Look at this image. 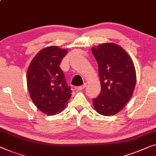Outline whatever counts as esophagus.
<instances>
[{
	"mask_svg": "<svg viewBox=\"0 0 156 156\" xmlns=\"http://www.w3.org/2000/svg\"><path fill=\"white\" fill-rule=\"evenodd\" d=\"M86 84H83V85H82V86H80V87H78L77 88H76V89L78 90V91H81V90H83V89H84V88L86 87Z\"/></svg>",
	"mask_w": 156,
	"mask_h": 156,
	"instance_id": "34e87169",
	"label": "esophagus"
}]
</instances>
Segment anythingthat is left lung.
I'll return each mask as SVG.
<instances>
[{
  "label": "left lung",
  "instance_id": "1",
  "mask_svg": "<svg viewBox=\"0 0 156 156\" xmlns=\"http://www.w3.org/2000/svg\"><path fill=\"white\" fill-rule=\"evenodd\" d=\"M91 51L98 62L101 86L99 96L93 99L94 107L102 115H114L123 109L134 92V62L127 52L113 43L100 44Z\"/></svg>",
  "mask_w": 156,
  "mask_h": 156
}]
</instances>
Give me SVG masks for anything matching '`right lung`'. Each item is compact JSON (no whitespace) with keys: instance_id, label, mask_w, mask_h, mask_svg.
Masks as SVG:
<instances>
[{"instance_id":"obj_1","label":"right lung","mask_w":156,"mask_h":156,"mask_svg":"<svg viewBox=\"0 0 156 156\" xmlns=\"http://www.w3.org/2000/svg\"><path fill=\"white\" fill-rule=\"evenodd\" d=\"M67 49L52 46L42 49L29 65L27 83L29 95L38 109L48 115L60 113L71 97L60 64Z\"/></svg>"}]
</instances>
